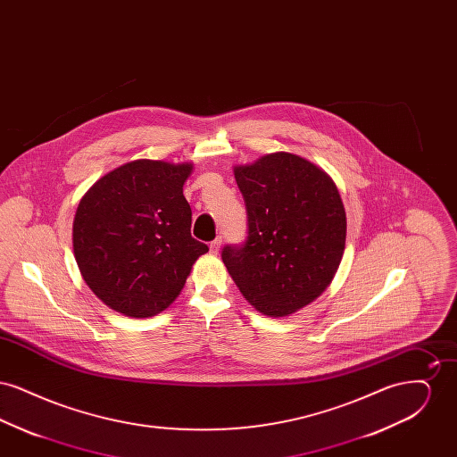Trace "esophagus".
Returning a JSON list of instances; mask_svg holds the SVG:
<instances>
[{"label":"esophagus","mask_w":457,"mask_h":457,"mask_svg":"<svg viewBox=\"0 0 457 457\" xmlns=\"http://www.w3.org/2000/svg\"><path fill=\"white\" fill-rule=\"evenodd\" d=\"M220 237H218V238L214 239V241H211V246H209V250H211V253H214V255H218L219 253V248H220Z\"/></svg>","instance_id":"34e87169"}]
</instances>
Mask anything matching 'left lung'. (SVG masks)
I'll return each mask as SVG.
<instances>
[{"label": "left lung", "mask_w": 457, "mask_h": 457, "mask_svg": "<svg viewBox=\"0 0 457 457\" xmlns=\"http://www.w3.org/2000/svg\"><path fill=\"white\" fill-rule=\"evenodd\" d=\"M248 237L222 262L261 313L286 317L319 298L345 253L346 212L330 176L300 155L267 154L235 166Z\"/></svg>", "instance_id": "8db88e82"}]
</instances>
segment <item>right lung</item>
<instances>
[{
	"label": "right lung",
	"mask_w": 457,
	"mask_h": 457,
	"mask_svg": "<svg viewBox=\"0 0 457 457\" xmlns=\"http://www.w3.org/2000/svg\"><path fill=\"white\" fill-rule=\"evenodd\" d=\"M192 164L138 159L97 179L73 220V252L84 281L109 308L135 319L157 315L181 293L209 252L192 238L183 185Z\"/></svg>",
	"instance_id": "right-lung-1"
}]
</instances>
